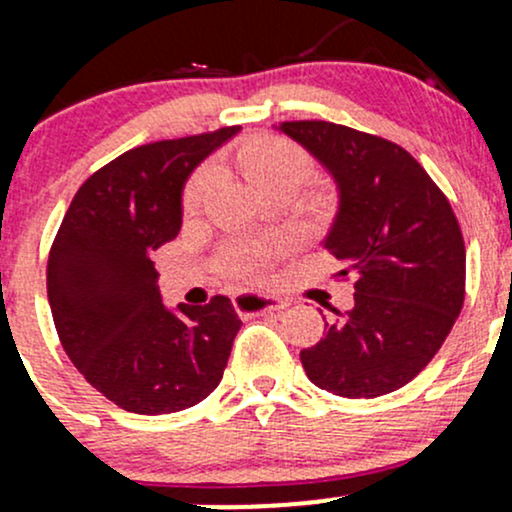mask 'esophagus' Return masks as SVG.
<instances>
[{
  "instance_id": "1",
  "label": "esophagus",
  "mask_w": 512,
  "mask_h": 512,
  "mask_svg": "<svg viewBox=\"0 0 512 512\" xmlns=\"http://www.w3.org/2000/svg\"><path fill=\"white\" fill-rule=\"evenodd\" d=\"M233 305L238 313L245 315H260V313H281L289 308V301L279 296H264V293H236L233 296Z\"/></svg>"
}]
</instances>
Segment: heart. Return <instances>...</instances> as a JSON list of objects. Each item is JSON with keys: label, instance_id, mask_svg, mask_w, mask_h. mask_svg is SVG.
Here are the masks:
<instances>
[{"label": "heart", "instance_id": "1", "mask_svg": "<svg viewBox=\"0 0 512 512\" xmlns=\"http://www.w3.org/2000/svg\"><path fill=\"white\" fill-rule=\"evenodd\" d=\"M245 173L250 175L264 192L274 187L289 185L298 187L313 173V163L298 144L281 137H262L255 139L240 151ZM219 182V168L214 163L197 168L195 175L187 180L185 192H182V211L185 214H197L207 204L211 192ZM281 245L276 240H240V243L228 245L221 255V264L228 274L240 276V279H260L264 267L279 252Z\"/></svg>", "mask_w": 512, "mask_h": 512}]
</instances>
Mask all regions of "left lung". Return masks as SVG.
I'll return each instance as SVG.
<instances>
[{"label": "left lung", "instance_id": "1", "mask_svg": "<svg viewBox=\"0 0 512 512\" xmlns=\"http://www.w3.org/2000/svg\"><path fill=\"white\" fill-rule=\"evenodd\" d=\"M332 173L339 211L325 250L354 279V308L301 351L310 383L339 397L395 392L438 354L464 303V240L448 197L409 151L325 120L281 122Z\"/></svg>", "mask_w": 512, "mask_h": 512}]
</instances>
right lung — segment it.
<instances>
[{"instance_id": "obj_1", "label": "right lung", "mask_w": 512, "mask_h": 512, "mask_svg": "<svg viewBox=\"0 0 512 512\" xmlns=\"http://www.w3.org/2000/svg\"><path fill=\"white\" fill-rule=\"evenodd\" d=\"M221 127L129 149L79 187L50 248L48 301L81 375L134 414H170L221 383L240 317L231 298L161 303L154 252L178 236L182 187L211 151L238 134Z\"/></svg>"}]
</instances>
